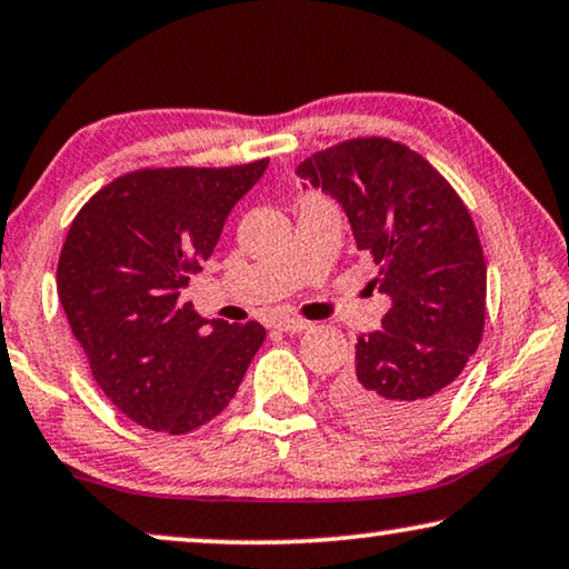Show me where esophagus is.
Here are the masks:
<instances>
[{
  "label": "esophagus",
  "mask_w": 569,
  "mask_h": 569,
  "mask_svg": "<svg viewBox=\"0 0 569 569\" xmlns=\"http://www.w3.org/2000/svg\"><path fill=\"white\" fill-rule=\"evenodd\" d=\"M309 327L311 322H307V319H296V317H283L276 322V330L288 332V335H299L303 330H309Z\"/></svg>",
  "instance_id": "34e87169"
}]
</instances>
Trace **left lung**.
<instances>
[{"label":"left lung","instance_id":"obj_1","mask_svg":"<svg viewBox=\"0 0 569 569\" xmlns=\"http://www.w3.org/2000/svg\"><path fill=\"white\" fill-rule=\"evenodd\" d=\"M296 174L346 211L389 296L381 330L356 342L332 405L376 436L412 433L441 412L485 332L487 262L459 193L426 157L371 136L317 151Z\"/></svg>","mask_w":569,"mask_h":569}]
</instances>
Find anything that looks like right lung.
Instances as JSON below:
<instances>
[{"mask_svg":"<svg viewBox=\"0 0 569 569\" xmlns=\"http://www.w3.org/2000/svg\"><path fill=\"white\" fill-rule=\"evenodd\" d=\"M266 167H147L108 182L71 221L61 307L98 387L143 428L182 436L213 420L266 340L258 322H208L180 299Z\"/></svg>","mask_w":569,"mask_h":569,"instance_id":"right-lung-1","label":"right lung"}]
</instances>
